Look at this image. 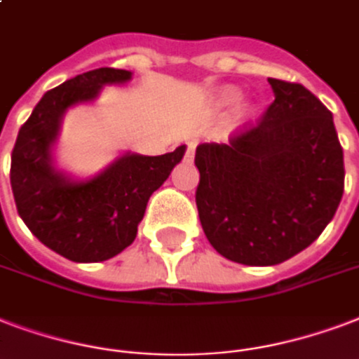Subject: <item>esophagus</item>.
<instances>
[{"label":"esophagus","mask_w":359,"mask_h":359,"mask_svg":"<svg viewBox=\"0 0 359 359\" xmlns=\"http://www.w3.org/2000/svg\"><path fill=\"white\" fill-rule=\"evenodd\" d=\"M182 147H184V150H186V152H184V160L186 161L194 160V144H191V143H184V144H182Z\"/></svg>","instance_id":"1"}]
</instances>
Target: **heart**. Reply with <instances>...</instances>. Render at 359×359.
I'll return each mask as SVG.
<instances>
[{"label":"heart","instance_id":"obj_1","mask_svg":"<svg viewBox=\"0 0 359 359\" xmlns=\"http://www.w3.org/2000/svg\"><path fill=\"white\" fill-rule=\"evenodd\" d=\"M239 100H241L239 88H235V86H222V88H218L215 94L210 95L209 107L212 109V111H224V109L233 107ZM250 114H252L250 109H239V113H237V116H235V122L241 124V122H245L246 118H250Z\"/></svg>","mask_w":359,"mask_h":359}]
</instances>
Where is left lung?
<instances>
[{
  "label": "left lung",
  "instance_id": "1",
  "mask_svg": "<svg viewBox=\"0 0 359 359\" xmlns=\"http://www.w3.org/2000/svg\"><path fill=\"white\" fill-rule=\"evenodd\" d=\"M275 101L264 118L196 149L199 220L224 258L277 265L318 239L344 190L333 114L305 86L267 79Z\"/></svg>",
  "mask_w": 359,
  "mask_h": 359
}]
</instances>
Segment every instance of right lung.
<instances>
[{"mask_svg":"<svg viewBox=\"0 0 359 359\" xmlns=\"http://www.w3.org/2000/svg\"><path fill=\"white\" fill-rule=\"evenodd\" d=\"M131 71L100 67L48 90L16 137L11 188L16 209L45 246L76 264L105 262L135 241L150 196L182 160L184 147L161 156L126 152L88 179L56 168L54 147L67 109L92 103Z\"/></svg>","mask_w":359,"mask_h":359,"instance_id":"right-lung-1","label":"right lung"}]
</instances>
